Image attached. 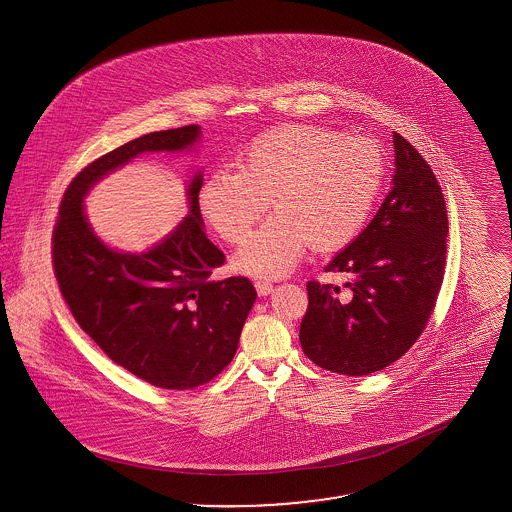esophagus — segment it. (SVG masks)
<instances>
[{"label": "esophagus", "mask_w": 512, "mask_h": 512, "mask_svg": "<svg viewBox=\"0 0 512 512\" xmlns=\"http://www.w3.org/2000/svg\"><path fill=\"white\" fill-rule=\"evenodd\" d=\"M255 288H257L259 295H268V293L274 292V284L270 280H257Z\"/></svg>", "instance_id": "1"}]
</instances>
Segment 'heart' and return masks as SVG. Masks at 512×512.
<instances>
[{"mask_svg": "<svg viewBox=\"0 0 512 512\" xmlns=\"http://www.w3.org/2000/svg\"><path fill=\"white\" fill-rule=\"evenodd\" d=\"M386 178L382 147L361 136L311 124H286L245 147L240 169L211 172L199 188L205 219L230 244L249 238L238 265L261 276L290 272L307 245L340 249L357 238Z\"/></svg>", "mask_w": 512, "mask_h": 512, "instance_id": "b5f03b06", "label": "heart"}]
</instances>
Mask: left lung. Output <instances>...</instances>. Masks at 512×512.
<instances>
[{"mask_svg": "<svg viewBox=\"0 0 512 512\" xmlns=\"http://www.w3.org/2000/svg\"><path fill=\"white\" fill-rule=\"evenodd\" d=\"M390 194L365 230L324 270L347 272L351 299L311 280L299 341L315 365L366 376L403 357L436 307L445 270L447 209L436 174L393 132Z\"/></svg>", "mask_w": 512, "mask_h": 512, "instance_id": "1", "label": "left lung"}]
</instances>
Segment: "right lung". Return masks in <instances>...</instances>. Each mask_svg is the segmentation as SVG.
<instances>
[{"label":"right lung","mask_w":512,"mask_h":512,"mask_svg":"<svg viewBox=\"0 0 512 512\" xmlns=\"http://www.w3.org/2000/svg\"><path fill=\"white\" fill-rule=\"evenodd\" d=\"M199 132L197 124L151 132L92 161L63 195L51 238L55 278L78 326L111 361L163 390H194L230 365L257 292L245 276L211 278L224 253L203 230L201 172L188 186L190 215L146 253L103 244L84 197L136 155L188 149Z\"/></svg>","instance_id":"right-lung-1"}]
</instances>
